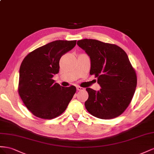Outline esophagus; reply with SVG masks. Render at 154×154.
<instances>
[{"mask_svg":"<svg viewBox=\"0 0 154 154\" xmlns=\"http://www.w3.org/2000/svg\"><path fill=\"white\" fill-rule=\"evenodd\" d=\"M76 88H77V90H79V91L84 90V88H82V87H80V86H77V87H76Z\"/></svg>","mask_w":154,"mask_h":154,"instance_id":"obj_1","label":"esophagus"}]
</instances>
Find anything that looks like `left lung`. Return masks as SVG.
Returning <instances> with one entry per match:
<instances>
[{
	"label": "left lung",
	"instance_id": "obj_1",
	"mask_svg": "<svg viewBox=\"0 0 154 154\" xmlns=\"http://www.w3.org/2000/svg\"><path fill=\"white\" fill-rule=\"evenodd\" d=\"M77 45L85 51L100 86L99 91L87 88L86 109L92 116L109 119L120 116L128 106L137 86V76L126 52L117 45L95 39H82Z\"/></svg>",
	"mask_w": 154,
	"mask_h": 154
}]
</instances>
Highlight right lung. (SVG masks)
<instances>
[{
  "instance_id": "add662e5",
  "label": "right lung",
  "mask_w": 154,
  "mask_h": 154,
  "mask_svg": "<svg viewBox=\"0 0 154 154\" xmlns=\"http://www.w3.org/2000/svg\"><path fill=\"white\" fill-rule=\"evenodd\" d=\"M76 41L58 40L37 48L26 57L19 69V94L34 116L45 119L58 117L66 109L76 91L52 79L59 72L62 55L75 47Z\"/></svg>"
}]
</instances>
